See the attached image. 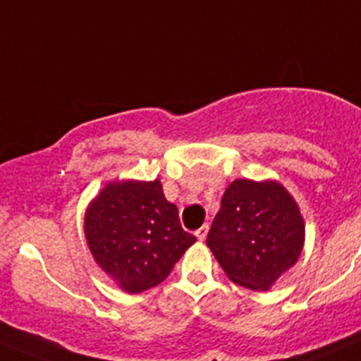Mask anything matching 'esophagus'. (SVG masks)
I'll return each instance as SVG.
<instances>
[{
	"mask_svg": "<svg viewBox=\"0 0 361 361\" xmlns=\"http://www.w3.org/2000/svg\"><path fill=\"white\" fill-rule=\"evenodd\" d=\"M207 232H209V226L207 225H202L200 228L195 232V235L198 238V241H205V238H207Z\"/></svg>",
	"mask_w": 361,
	"mask_h": 361,
	"instance_id": "esophagus-1",
	"label": "esophagus"
}]
</instances>
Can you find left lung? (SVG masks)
Masks as SVG:
<instances>
[{
	"mask_svg": "<svg viewBox=\"0 0 361 361\" xmlns=\"http://www.w3.org/2000/svg\"><path fill=\"white\" fill-rule=\"evenodd\" d=\"M207 246L234 283L269 290L303 252L300 205L278 180L235 178L223 195Z\"/></svg>",
	"mask_w": 361,
	"mask_h": 361,
	"instance_id": "8db88e82",
	"label": "left lung"
}]
</instances>
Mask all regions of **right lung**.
<instances>
[{
  "label": "right lung",
  "instance_id": "add662e5",
  "mask_svg": "<svg viewBox=\"0 0 361 361\" xmlns=\"http://www.w3.org/2000/svg\"><path fill=\"white\" fill-rule=\"evenodd\" d=\"M85 239L97 266L129 294L159 286L197 241L161 180H111L88 204Z\"/></svg>",
  "mask_w": 361,
  "mask_h": 361
}]
</instances>
